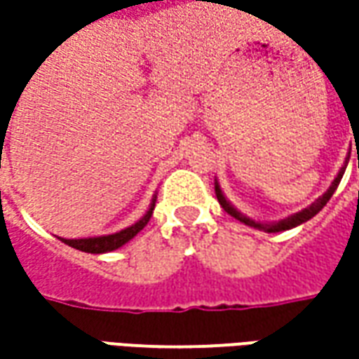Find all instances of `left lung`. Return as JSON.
Here are the masks:
<instances>
[{"instance_id": "left-lung-1", "label": "left lung", "mask_w": 359, "mask_h": 359, "mask_svg": "<svg viewBox=\"0 0 359 359\" xmlns=\"http://www.w3.org/2000/svg\"><path fill=\"white\" fill-rule=\"evenodd\" d=\"M353 131V128H352ZM355 137V135H353ZM358 159H359V151H358ZM348 161H350V156L346 158V163H344V168H339L338 175H336V180L332 182V186L327 187V191H325L324 196H320L318 200L313 201L311 205L308 208H304L302 212H297L294 215H287V217H283L280 222H255L252 217H248V215H243L241 212H238V208H233L231 203L228 201V198L224 196V191H222V187L217 184V180H215V196H217V201H219V205L228 212L229 215H233L236 219H240L241 224H245V226H250V228H255V229H262V231H268V233H276V231H285V229H292L299 226V224H304V222H308L311 219L313 215L318 214L322 208H324L325 203L330 201V198L334 196V191L338 189L339 182H341V177H344V172H346V165H348Z\"/></svg>"}]
</instances>
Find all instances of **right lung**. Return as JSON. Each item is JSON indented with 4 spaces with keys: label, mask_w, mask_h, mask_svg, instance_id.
<instances>
[{
    "label": "right lung",
    "mask_w": 359,
    "mask_h": 359,
    "mask_svg": "<svg viewBox=\"0 0 359 359\" xmlns=\"http://www.w3.org/2000/svg\"><path fill=\"white\" fill-rule=\"evenodd\" d=\"M156 198H158V196H154V200L149 203L147 212H145L135 224H131L130 228L119 229V231L109 233V236H95V238H81V240H65V238H60V240H62L63 243H67V245L79 250V252H86V254H105V252H114V250H118L121 245H126L133 236H137V233L147 226L149 217L154 214V208H156Z\"/></svg>",
    "instance_id": "1"
}]
</instances>
